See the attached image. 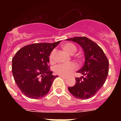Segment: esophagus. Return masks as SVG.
<instances>
[{
  "label": "esophagus",
  "mask_w": 121,
  "mask_h": 121,
  "mask_svg": "<svg viewBox=\"0 0 121 121\" xmlns=\"http://www.w3.org/2000/svg\"><path fill=\"white\" fill-rule=\"evenodd\" d=\"M59 77H60L63 78H66V76L62 75H59Z\"/></svg>",
  "instance_id": "esophagus-1"
}]
</instances>
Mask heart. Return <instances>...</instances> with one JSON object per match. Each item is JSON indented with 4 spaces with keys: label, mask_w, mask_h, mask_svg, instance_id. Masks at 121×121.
<instances>
[{
    "label": "heart",
    "mask_w": 121,
    "mask_h": 121,
    "mask_svg": "<svg viewBox=\"0 0 121 121\" xmlns=\"http://www.w3.org/2000/svg\"><path fill=\"white\" fill-rule=\"evenodd\" d=\"M61 48L64 50L65 52L69 54L70 55H73L76 53L77 50V48L75 44L72 43H66L63 44L61 46ZM55 53L56 51L53 50L51 51L49 56V60L50 63H53L55 61ZM77 60L78 61H81L80 56H77ZM76 65L73 63H70L68 64H59L55 66L54 68V71L56 73L62 75H67L71 72L76 70Z\"/></svg>",
    "instance_id": "obj_1"
}]
</instances>
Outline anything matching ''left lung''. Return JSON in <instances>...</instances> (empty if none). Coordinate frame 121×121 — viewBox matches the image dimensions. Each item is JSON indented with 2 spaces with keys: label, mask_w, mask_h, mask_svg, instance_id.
<instances>
[{
  "label": "left lung",
  "mask_w": 121,
  "mask_h": 121,
  "mask_svg": "<svg viewBox=\"0 0 121 121\" xmlns=\"http://www.w3.org/2000/svg\"><path fill=\"white\" fill-rule=\"evenodd\" d=\"M66 40L75 42L84 51L85 63L78 73L75 85L68 87L72 95L79 99H88L94 96L105 83L109 73V60L102 48L86 37H75Z\"/></svg>",
  "instance_id": "8db88e82"
}]
</instances>
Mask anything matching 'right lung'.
I'll return each instance as SVG.
<instances>
[{"label": "right lung", "mask_w": 121, "mask_h": 121, "mask_svg": "<svg viewBox=\"0 0 121 121\" xmlns=\"http://www.w3.org/2000/svg\"><path fill=\"white\" fill-rule=\"evenodd\" d=\"M59 41L34 43L20 49L12 58V72L16 84L26 97L40 99L49 92L58 77L49 70V56Z\"/></svg>", "instance_id": "add662e5"}]
</instances>
